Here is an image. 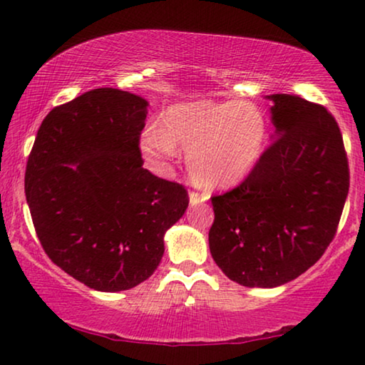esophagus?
Wrapping results in <instances>:
<instances>
[{"mask_svg":"<svg viewBox=\"0 0 365 365\" xmlns=\"http://www.w3.org/2000/svg\"><path fill=\"white\" fill-rule=\"evenodd\" d=\"M188 197H190V205L197 206V205L203 203V201L208 200V193H205V192L200 193V192H195V190H192Z\"/></svg>","mask_w":365,"mask_h":365,"instance_id":"1","label":"esophagus"}]
</instances>
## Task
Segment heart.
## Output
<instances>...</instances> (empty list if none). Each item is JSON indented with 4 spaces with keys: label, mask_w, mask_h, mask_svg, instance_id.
Returning a JSON list of instances; mask_svg holds the SVG:
<instances>
[{
    "label": "heart",
    "mask_w": 365,
    "mask_h": 365,
    "mask_svg": "<svg viewBox=\"0 0 365 365\" xmlns=\"http://www.w3.org/2000/svg\"><path fill=\"white\" fill-rule=\"evenodd\" d=\"M267 119L247 101H195L165 113L164 129L145 128L140 148L154 165L164 167L188 152L195 180L208 187H231L244 180L262 155Z\"/></svg>",
    "instance_id": "heart-1"
}]
</instances>
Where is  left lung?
Listing matches in <instances>:
<instances>
[{
	"label": "left lung",
	"mask_w": 365,
	"mask_h": 365,
	"mask_svg": "<svg viewBox=\"0 0 365 365\" xmlns=\"http://www.w3.org/2000/svg\"><path fill=\"white\" fill-rule=\"evenodd\" d=\"M275 138L251 173L211 197L208 241L215 262L244 287L274 288L322 259L349 192L342 134L324 106L269 95Z\"/></svg>",
	"instance_id": "obj_1"
}]
</instances>
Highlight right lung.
I'll list each match as a JSON object with an SVG mask.
<instances>
[{"instance_id": "1", "label": "right lung", "mask_w": 365, "mask_h": 365, "mask_svg": "<svg viewBox=\"0 0 365 365\" xmlns=\"http://www.w3.org/2000/svg\"><path fill=\"white\" fill-rule=\"evenodd\" d=\"M145 116L144 98L90 90L47 114L27 159L26 200L42 249L98 292L148 280L190 201L183 185L143 167Z\"/></svg>"}]
</instances>
